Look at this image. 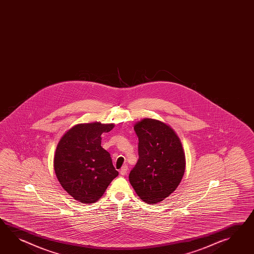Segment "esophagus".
Listing matches in <instances>:
<instances>
[{
    "mask_svg": "<svg viewBox=\"0 0 254 254\" xmlns=\"http://www.w3.org/2000/svg\"><path fill=\"white\" fill-rule=\"evenodd\" d=\"M127 170H128V169H127V166H126V165H125V166H123V167L120 169L119 173H120L121 175H125L126 173H127Z\"/></svg>",
    "mask_w": 254,
    "mask_h": 254,
    "instance_id": "1",
    "label": "esophagus"
}]
</instances>
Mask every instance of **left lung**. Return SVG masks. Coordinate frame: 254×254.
<instances>
[{"mask_svg": "<svg viewBox=\"0 0 254 254\" xmlns=\"http://www.w3.org/2000/svg\"><path fill=\"white\" fill-rule=\"evenodd\" d=\"M138 137V160L129 173L136 194L156 204L173 193L186 171V155L179 137L168 125L144 118L134 126Z\"/></svg>", "mask_w": 254, "mask_h": 254, "instance_id": "8db88e82", "label": "left lung"}]
</instances>
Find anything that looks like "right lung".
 Returning <instances> with one entry per match:
<instances>
[{"instance_id": "add662e5", "label": "right lung", "mask_w": 254, "mask_h": 254, "mask_svg": "<svg viewBox=\"0 0 254 254\" xmlns=\"http://www.w3.org/2000/svg\"><path fill=\"white\" fill-rule=\"evenodd\" d=\"M114 127L99 122L76 125L58 144L54 156L57 178L75 200L93 204L118 176L110 153L101 146V135Z\"/></svg>"}]
</instances>
